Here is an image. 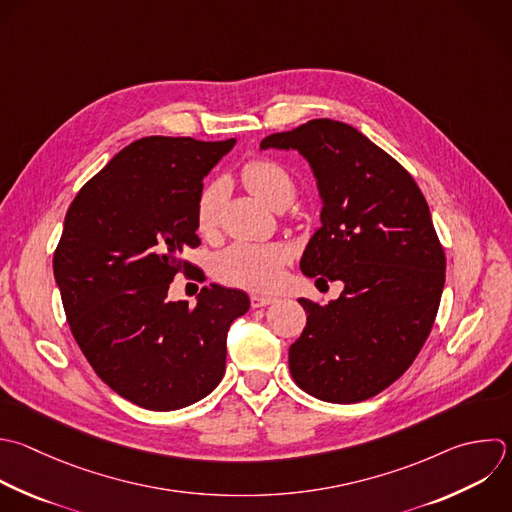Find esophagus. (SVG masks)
Returning <instances> with one entry per match:
<instances>
[{"label":"esophagus","instance_id":"esophagus-1","mask_svg":"<svg viewBox=\"0 0 512 512\" xmlns=\"http://www.w3.org/2000/svg\"><path fill=\"white\" fill-rule=\"evenodd\" d=\"M274 302H276L274 296H264V294H252V296H250L252 308H264V306H270V304H274Z\"/></svg>","mask_w":512,"mask_h":512}]
</instances>
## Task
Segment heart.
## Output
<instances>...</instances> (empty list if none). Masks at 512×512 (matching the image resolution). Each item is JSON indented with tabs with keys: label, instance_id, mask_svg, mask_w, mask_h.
I'll use <instances>...</instances> for the list:
<instances>
[{
	"label": "heart",
	"instance_id": "b5f03b06",
	"mask_svg": "<svg viewBox=\"0 0 512 512\" xmlns=\"http://www.w3.org/2000/svg\"><path fill=\"white\" fill-rule=\"evenodd\" d=\"M244 186L266 206L278 208L290 204L296 192L292 176L276 162L254 160L242 170ZM224 200V184H208L196 204V228L202 234L214 230ZM292 258V250L284 242H236L214 258V274L218 280L246 288L268 290L280 280L282 268Z\"/></svg>",
	"mask_w": 512,
	"mask_h": 512
}]
</instances>
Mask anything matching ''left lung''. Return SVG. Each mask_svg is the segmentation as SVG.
<instances>
[{
  "label": "left lung",
  "mask_w": 512,
  "mask_h": 512,
  "mask_svg": "<svg viewBox=\"0 0 512 512\" xmlns=\"http://www.w3.org/2000/svg\"><path fill=\"white\" fill-rule=\"evenodd\" d=\"M296 150L316 178L322 226L300 270L340 280L336 300L306 298L308 318L290 346L294 382L336 404L366 400L398 380L434 324L444 288V250L412 176L356 128L328 118L262 140Z\"/></svg>",
  "instance_id": "8db88e82"
}]
</instances>
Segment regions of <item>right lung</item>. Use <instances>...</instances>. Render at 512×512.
<instances>
[{"mask_svg": "<svg viewBox=\"0 0 512 512\" xmlns=\"http://www.w3.org/2000/svg\"><path fill=\"white\" fill-rule=\"evenodd\" d=\"M236 140L150 136L118 152L74 198L54 276L72 334L96 374L148 410H178L208 396L226 370V334L248 312L242 290L210 284L168 300L176 272L200 246L202 180Z\"/></svg>", "mask_w": 512, "mask_h": 512, "instance_id": "add662e5", "label": "right lung"}]
</instances>
